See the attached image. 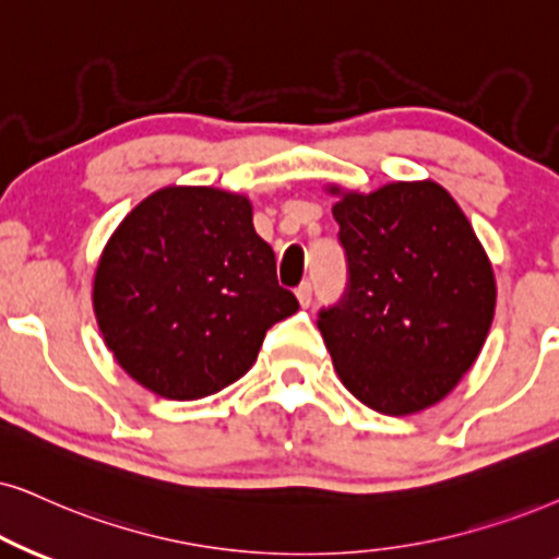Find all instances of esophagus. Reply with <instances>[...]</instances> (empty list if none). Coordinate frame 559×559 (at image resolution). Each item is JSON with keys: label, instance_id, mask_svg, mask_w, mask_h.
Here are the masks:
<instances>
[{"label": "esophagus", "instance_id": "esophagus-1", "mask_svg": "<svg viewBox=\"0 0 559 559\" xmlns=\"http://www.w3.org/2000/svg\"><path fill=\"white\" fill-rule=\"evenodd\" d=\"M296 299H299L301 307H309V304H312V284H309V281H304V284L296 288Z\"/></svg>", "mask_w": 559, "mask_h": 559}]
</instances>
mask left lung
<instances>
[{
  "label": "left lung",
  "mask_w": 559,
  "mask_h": 559,
  "mask_svg": "<svg viewBox=\"0 0 559 559\" xmlns=\"http://www.w3.org/2000/svg\"><path fill=\"white\" fill-rule=\"evenodd\" d=\"M337 195L348 292L317 328L343 384L384 415L441 402L477 361L496 273L459 203L433 180Z\"/></svg>",
  "instance_id": "obj_1"
}]
</instances>
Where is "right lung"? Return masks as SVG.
Here are the masks:
<instances>
[{
  "label": "right lung",
  "instance_id": "obj_1",
  "mask_svg": "<svg viewBox=\"0 0 559 559\" xmlns=\"http://www.w3.org/2000/svg\"><path fill=\"white\" fill-rule=\"evenodd\" d=\"M118 366L167 400H201L255 364L267 328L299 301L278 286L247 195L167 186L118 224L92 281Z\"/></svg>",
  "mask_w": 559,
  "mask_h": 559
}]
</instances>
